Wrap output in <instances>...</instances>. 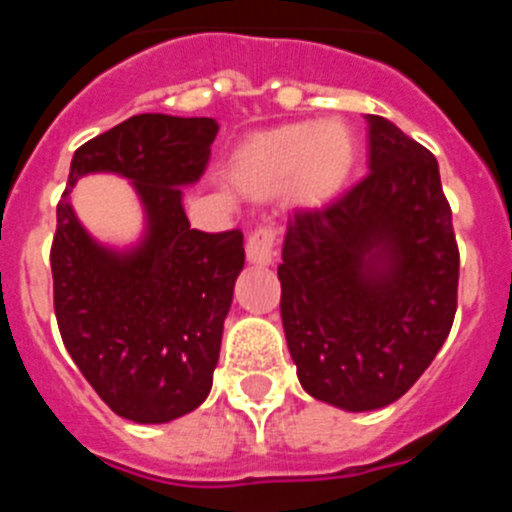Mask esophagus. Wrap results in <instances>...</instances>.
<instances>
[{
  "instance_id": "obj_1",
  "label": "esophagus",
  "mask_w": 512,
  "mask_h": 512,
  "mask_svg": "<svg viewBox=\"0 0 512 512\" xmlns=\"http://www.w3.org/2000/svg\"><path fill=\"white\" fill-rule=\"evenodd\" d=\"M279 241V228L274 223H261L251 230L246 243L248 259L253 264H271L274 259V248H277Z\"/></svg>"
}]
</instances>
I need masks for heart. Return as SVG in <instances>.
Masks as SVG:
<instances>
[{
    "label": "heart",
    "mask_w": 512,
    "mask_h": 512,
    "mask_svg": "<svg viewBox=\"0 0 512 512\" xmlns=\"http://www.w3.org/2000/svg\"><path fill=\"white\" fill-rule=\"evenodd\" d=\"M356 166V138L343 122H289L256 135L235 153L233 182L251 197L289 187L305 207L333 200Z\"/></svg>",
    "instance_id": "obj_1"
}]
</instances>
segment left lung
Instances as JSON below:
<instances>
[{"label":"left lung","mask_w":512,"mask_h":512,"mask_svg":"<svg viewBox=\"0 0 512 512\" xmlns=\"http://www.w3.org/2000/svg\"><path fill=\"white\" fill-rule=\"evenodd\" d=\"M369 174L284 238L282 323L300 384L343 410L395 402L436 359L456 315L459 246L438 161L379 115Z\"/></svg>","instance_id":"8db88e82"}]
</instances>
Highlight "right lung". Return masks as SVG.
Here are the masks:
<instances>
[{"instance_id":"obj_1","label":"right lung","mask_w":512,"mask_h":512,"mask_svg":"<svg viewBox=\"0 0 512 512\" xmlns=\"http://www.w3.org/2000/svg\"><path fill=\"white\" fill-rule=\"evenodd\" d=\"M212 117L135 115L76 148L56 207L53 310L63 346L112 413L169 423L210 395L233 284L243 269L238 228H189L182 187L205 174ZM128 175L149 212L133 254L97 247L70 210L79 175Z\"/></svg>"}]
</instances>
